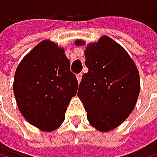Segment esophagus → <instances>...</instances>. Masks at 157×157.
<instances>
[{"label":"esophagus","mask_w":157,"mask_h":157,"mask_svg":"<svg viewBox=\"0 0 157 157\" xmlns=\"http://www.w3.org/2000/svg\"><path fill=\"white\" fill-rule=\"evenodd\" d=\"M82 74H78V75H77V78H78V82H80V80H82Z\"/></svg>","instance_id":"1"}]
</instances>
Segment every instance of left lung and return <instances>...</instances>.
Returning a JSON list of instances; mask_svg holds the SVG:
<instances>
[{"label":"left lung","mask_w":157,"mask_h":157,"mask_svg":"<svg viewBox=\"0 0 157 157\" xmlns=\"http://www.w3.org/2000/svg\"><path fill=\"white\" fill-rule=\"evenodd\" d=\"M77 46L85 41L77 39ZM85 66L78 96L87 120L99 132H110L128 118L137 103L140 83L135 62L123 47L107 35L84 50Z\"/></svg>","instance_id":"8db88e82"}]
</instances>
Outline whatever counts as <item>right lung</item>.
Masks as SVG:
<instances>
[{"instance_id": "add662e5", "label": "right lung", "mask_w": 157, "mask_h": 157, "mask_svg": "<svg viewBox=\"0 0 157 157\" xmlns=\"http://www.w3.org/2000/svg\"><path fill=\"white\" fill-rule=\"evenodd\" d=\"M63 47L43 40L23 57L14 74L13 92L17 107L28 123L43 132L63 124L78 82L71 72Z\"/></svg>"}]
</instances>
